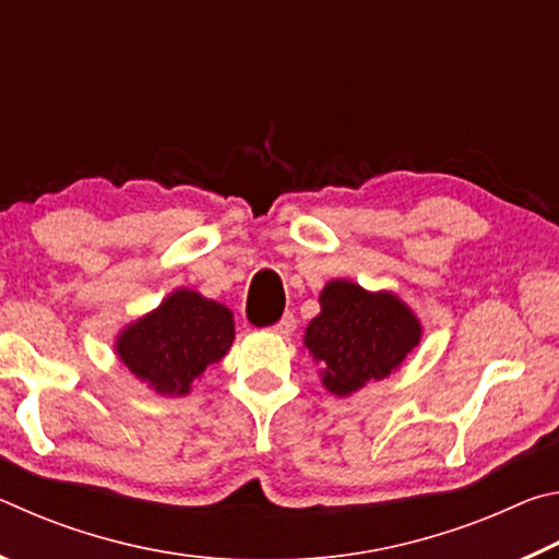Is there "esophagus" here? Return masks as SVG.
Listing matches in <instances>:
<instances>
[{
    "mask_svg": "<svg viewBox=\"0 0 559 559\" xmlns=\"http://www.w3.org/2000/svg\"><path fill=\"white\" fill-rule=\"evenodd\" d=\"M273 333L276 335H281V337H288V335H293V330H296V318L293 316H283L276 325L271 328Z\"/></svg>",
    "mask_w": 559,
    "mask_h": 559,
    "instance_id": "34e87169",
    "label": "esophagus"
}]
</instances>
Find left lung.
I'll list each match as a JSON object with an SVG mask.
<instances>
[{
	"label": "left lung",
	"instance_id": "1",
	"mask_svg": "<svg viewBox=\"0 0 559 559\" xmlns=\"http://www.w3.org/2000/svg\"><path fill=\"white\" fill-rule=\"evenodd\" d=\"M302 347L320 365V382L335 396L400 370L421 343V320L392 290H367L355 281L333 278L318 296Z\"/></svg>",
	"mask_w": 559,
	"mask_h": 559
}]
</instances>
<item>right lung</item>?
Here are the masks:
<instances>
[{
  "mask_svg": "<svg viewBox=\"0 0 559 559\" xmlns=\"http://www.w3.org/2000/svg\"><path fill=\"white\" fill-rule=\"evenodd\" d=\"M234 313L200 290L175 288L116 335V355L163 396H185L234 343Z\"/></svg>",
  "mask_w": 559,
  "mask_h": 559,
  "instance_id": "right-lung-1",
  "label": "right lung"
}]
</instances>
